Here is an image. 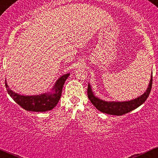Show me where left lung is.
<instances>
[{"mask_svg":"<svg viewBox=\"0 0 158 158\" xmlns=\"http://www.w3.org/2000/svg\"><path fill=\"white\" fill-rule=\"evenodd\" d=\"M152 73L151 75V79L149 81V84L148 85L147 89L143 93L142 95L139 97L135 98V99H131L128 101H106L104 99H100L95 96L92 87L90 82L88 83V96L89 99L97 110L102 113L110 114V115H117L121 116L123 114L128 113L131 110H135V108H138L146 100L148 95H149L150 91L152 89Z\"/></svg>","mask_w":158,"mask_h":158,"instance_id":"obj_1","label":"left lung"}]
</instances>
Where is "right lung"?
Instances as JSON below:
<instances>
[{
    "label": "right lung",
    "instance_id": "1",
    "mask_svg": "<svg viewBox=\"0 0 158 158\" xmlns=\"http://www.w3.org/2000/svg\"><path fill=\"white\" fill-rule=\"evenodd\" d=\"M69 76L70 73L62 75L56 80L50 91L37 95L27 96L16 93L9 87L6 80H5V85L10 97L23 109L30 111L44 112L52 110L58 104L61 98L63 86Z\"/></svg>",
    "mask_w": 158,
    "mask_h": 158
}]
</instances>
